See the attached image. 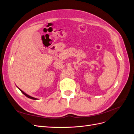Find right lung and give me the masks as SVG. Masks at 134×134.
Here are the masks:
<instances>
[{
    "mask_svg": "<svg viewBox=\"0 0 134 134\" xmlns=\"http://www.w3.org/2000/svg\"><path fill=\"white\" fill-rule=\"evenodd\" d=\"M19 89H20V90L21 91V92L23 93V94H24L25 95V96H26L27 97H28L29 98H30V99H34V100H36V99H36V98H34V97H31V96H30V95H27V94H26L25 92H24V91H23L22 90H21L20 88H18Z\"/></svg>",
    "mask_w": 134,
    "mask_h": 134,
    "instance_id": "obj_1",
    "label": "right lung"
}]
</instances>
